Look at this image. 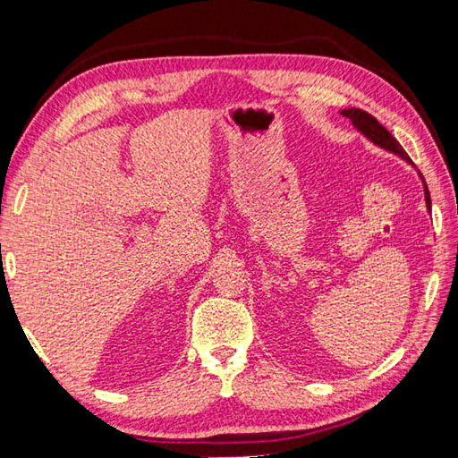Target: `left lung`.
I'll return each instance as SVG.
<instances>
[{
  "label": "left lung",
  "mask_w": 458,
  "mask_h": 458,
  "mask_svg": "<svg viewBox=\"0 0 458 458\" xmlns=\"http://www.w3.org/2000/svg\"><path fill=\"white\" fill-rule=\"evenodd\" d=\"M342 114L345 118H350V122L353 123V128L361 135H365L372 145H377V147H380V148H384L387 152H392V155L399 157L401 160L412 164L409 155L403 150V147L397 143V140H394L392 133L387 131L382 126V123L377 118H374L372 114L365 113V110H361V108H345V110H342ZM419 175H420V172H419ZM420 179H422V175H420ZM422 185H424L426 206H428V210H429V206H432V202H429V192H428V187L424 183V179H422Z\"/></svg>",
  "instance_id": "obj_1"
}]
</instances>
